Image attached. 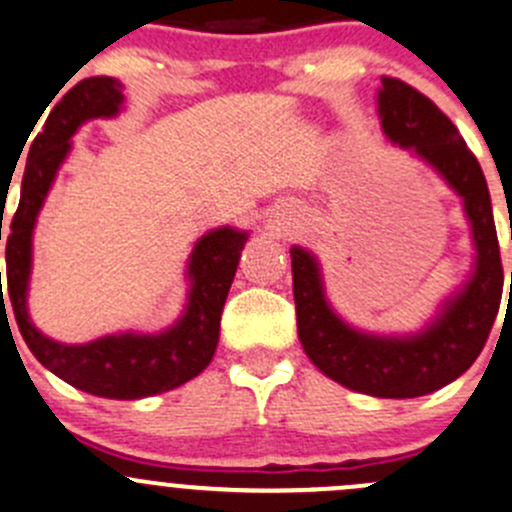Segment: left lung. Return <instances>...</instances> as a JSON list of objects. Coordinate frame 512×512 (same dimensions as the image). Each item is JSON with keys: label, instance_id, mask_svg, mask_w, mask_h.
<instances>
[{"label": "left lung", "instance_id": "1", "mask_svg": "<svg viewBox=\"0 0 512 512\" xmlns=\"http://www.w3.org/2000/svg\"><path fill=\"white\" fill-rule=\"evenodd\" d=\"M381 84L383 134L433 166L463 199L475 244L473 273L413 336H373L338 318L326 301L316 256L301 246L291 249L293 298L298 338L318 371L366 396L416 398L448 386L480 356L498 316L503 266L483 169L453 121L411 84L393 77Z\"/></svg>", "mask_w": 512, "mask_h": 512}]
</instances>
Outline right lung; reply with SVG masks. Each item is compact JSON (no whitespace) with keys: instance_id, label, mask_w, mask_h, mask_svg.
Instances as JSON below:
<instances>
[{"instance_id":"right-lung-1","label":"right lung","mask_w":512,"mask_h":512,"mask_svg":"<svg viewBox=\"0 0 512 512\" xmlns=\"http://www.w3.org/2000/svg\"><path fill=\"white\" fill-rule=\"evenodd\" d=\"M121 104H124V94L114 77L84 79L62 96V101L49 114L44 129L34 136L29 146L17 214L9 224L7 296L12 301L19 333L27 341L29 351L54 376L91 396L136 401V398L156 396V393L184 386L209 366L216 343H219L221 311H224L249 234L224 226L196 241L189 268H186L191 281L189 303H186L184 316L169 331L156 333V336L119 333V336L96 338L84 346H67V343L52 341L34 328L27 313V288L37 214L52 189L59 166L72 149L69 139L77 134L84 121L109 119L119 114Z\"/></svg>"}]
</instances>
